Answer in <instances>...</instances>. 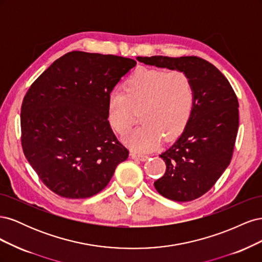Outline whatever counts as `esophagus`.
<instances>
[{"instance_id":"obj_1","label":"esophagus","mask_w":262,"mask_h":262,"mask_svg":"<svg viewBox=\"0 0 262 262\" xmlns=\"http://www.w3.org/2000/svg\"><path fill=\"white\" fill-rule=\"evenodd\" d=\"M131 157L132 158H136V160H139V161H141V162H145L147 158H148V156L147 155H142V154H137V153H131Z\"/></svg>"}]
</instances>
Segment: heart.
Instances as JSON below:
<instances>
[{
  "label": "heart",
  "mask_w": 262,
  "mask_h": 262,
  "mask_svg": "<svg viewBox=\"0 0 262 262\" xmlns=\"http://www.w3.org/2000/svg\"><path fill=\"white\" fill-rule=\"evenodd\" d=\"M194 90L187 74L172 71L139 68L123 83V92L110 93L107 118L119 134L133 124V110L140 109L143 123L124 138L138 152L155 147L162 137L168 141L185 130L192 116Z\"/></svg>",
  "instance_id": "1"
}]
</instances>
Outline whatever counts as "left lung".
Instances as JSON below:
<instances>
[{"mask_svg":"<svg viewBox=\"0 0 262 262\" xmlns=\"http://www.w3.org/2000/svg\"><path fill=\"white\" fill-rule=\"evenodd\" d=\"M137 60L185 73L192 83V116L175 143L160 155L166 171L154 187L172 201L194 200L209 191L231 163L239 123L238 100L227 78L201 58L154 55Z\"/></svg>","mask_w":262,"mask_h":262,"instance_id":"left-lung-1","label":"left lung"}]
</instances>
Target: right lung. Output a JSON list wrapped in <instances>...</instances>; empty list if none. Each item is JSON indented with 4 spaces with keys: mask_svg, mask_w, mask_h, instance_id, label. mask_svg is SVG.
<instances>
[{
    "mask_svg": "<svg viewBox=\"0 0 262 262\" xmlns=\"http://www.w3.org/2000/svg\"><path fill=\"white\" fill-rule=\"evenodd\" d=\"M137 62L71 51L30 86L20 110L24 154L51 191L68 199L98 193L129 156L107 118V100Z\"/></svg>",
    "mask_w": 262,
    "mask_h": 262,
    "instance_id": "1",
    "label": "right lung"
}]
</instances>
